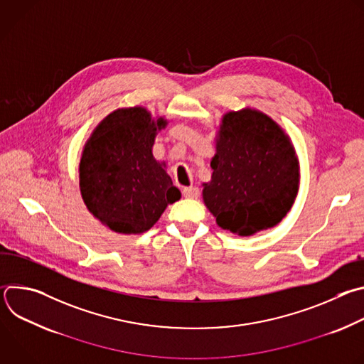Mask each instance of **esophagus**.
Returning <instances> with one entry per match:
<instances>
[{
	"label": "esophagus",
	"mask_w": 364,
	"mask_h": 364,
	"mask_svg": "<svg viewBox=\"0 0 364 364\" xmlns=\"http://www.w3.org/2000/svg\"><path fill=\"white\" fill-rule=\"evenodd\" d=\"M183 196L186 198H198L200 197V190L197 187H184L183 188Z\"/></svg>",
	"instance_id": "34e87169"
}]
</instances>
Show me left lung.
<instances>
[{"mask_svg": "<svg viewBox=\"0 0 364 364\" xmlns=\"http://www.w3.org/2000/svg\"><path fill=\"white\" fill-rule=\"evenodd\" d=\"M210 166L203 200L225 230L250 236L274 228L294 204L299 183L295 149L262 112L242 109L223 117Z\"/></svg>", "mask_w": 364, "mask_h": 364, "instance_id": "obj_1", "label": "left lung"}]
</instances>
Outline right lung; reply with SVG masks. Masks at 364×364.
<instances>
[{
  "mask_svg": "<svg viewBox=\"0 0 364 364\" xmlns=\"http://www.w3.org/2000/svg\"><path fill=\"white\" fill-rule=\"evenodd\" d=\"M166 121L141 108L109 114L87 139L79 166L80 193L89 212L111 230L138 235L157 223L166 207L181 197L152 157L157 131Z\"/></svg>",
  "mask_w": 364,
  "mask_h": 364,
  "instance_id": "obj_1",
  "label": "right lung"
}]
</instances>
